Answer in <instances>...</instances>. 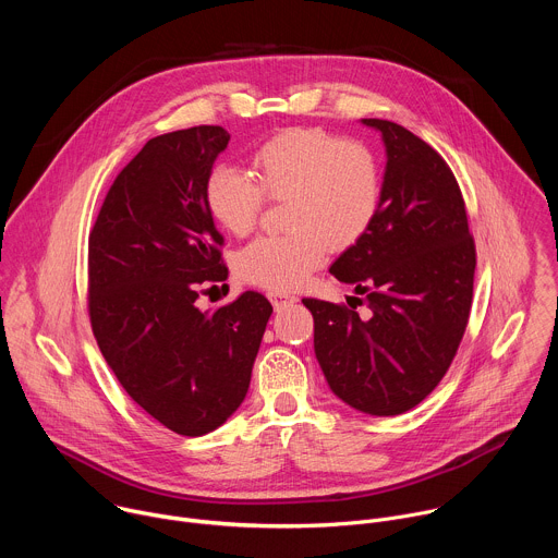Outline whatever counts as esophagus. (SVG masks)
Listing matches in <instances>:
<instances>
[{"label": "esophagus", "instance_id": "1", "mask_svg": "<svg viewBox=\"0 0 558 558\" xmlns=\"http://www.w3.org/2000/svg\"><path fill=\"white\" fill-rule=\"evenodd\" d=\"M267 298L271 300V304H274L276 311H280V308H284V306L298 302V298H295L293 293H287V291H269Z\"/></svg>", "mask_w": 558, "mask_h": 558}]
</instances>
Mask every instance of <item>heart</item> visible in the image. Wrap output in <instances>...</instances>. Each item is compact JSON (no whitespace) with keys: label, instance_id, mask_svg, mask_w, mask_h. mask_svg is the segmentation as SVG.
<instances>
[{"label":"heart","instance_id":"b5f03b06","mask_svg":"<svg viewBox=\"0 0 558 558\" xmlns=\"http://www.w3.org/2000/svg\"><path fill=\"white\" fill-rule=\"evenodd\" d=\"M256 181L216 166L205 181V205L216 225L233 235L254 229L263 201H287L282 235H260L235 258L245 282L284 291L300 287L329 250L357 245L381 205L377 156L357 141L320 128H289L252 156Z\"/></svg>","mask_w":558,"mask_h":558}]
</instances>
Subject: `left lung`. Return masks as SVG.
<instances>
[{"mask_svg": "<svg viewBox=\"0 0 558 558\" xmlns=\"http://www.w3.org/2000/svg\"><path fill=\"white\" fill-rule=\"evenodd\" d=\"M381 134L379 214L331 265L371 311L304 298L313 349L344 404L375 417L415 409L446 375L463 338L474 282V243L461 190L444 158L407 128L362 119Z\"/></svg>", "mask_w": 558, "mask_h": 558, "instance_id": "obj_1", "label": "left lung"}]
</instances>
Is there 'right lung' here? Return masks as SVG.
<instances>
[{"instance_id": "obj_1", "label": "right lung", "mask_w": 558, "mask_h": 558, "mask_svg": "<svg viewBox=\"0 0 558 558\" xmlns=\"http://www.w3.org/2000/svg\"><path fill=\"white\" fill-rule=\"evenodd\" d=\"M229 134L198 125L149 138L112 183L88 241L90 323L132 400L166 428L201 437L243 404L274 306L245 291L203 311L227 280L205 181Z\"/></svg>"}]
</instances>
